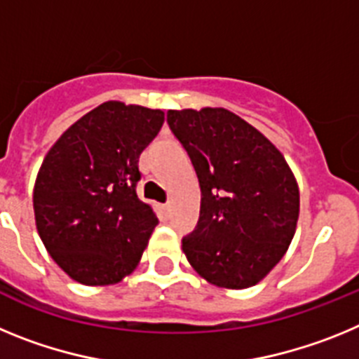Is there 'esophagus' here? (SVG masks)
Instances as JSON below:
<instances>
[{"label": "esophagus", "mask_w": 359, "mask_h": 359, "mask_svg": "<svg viewBox=\"0 0 359 359\" xmlns=\"http://www.w3.org/2000/svg\"><path fill=\"white\" fill-rule=\"evenodd\" d=\"M158 210H160V214L163 215V217H169L170 205L169 203H161V205H158Z\"/></svg>", "instance_id": "obj_1"}]
</instances>
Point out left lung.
Instances as JSON below:
<instances>
[{
	"mask_svg": "<svg viewBox=\"0 0 359 359\" xmlns=\"http://www.w3.org/2000/svg\"><path fill=\"white\" fill-rule=\"evenodd\" d=\"M170 131L189 152L201 187L196 230L182 241L187 261L217 287L255 286L290 248L300 192L286 158L224 107L169 109Z\"/></svg>",
	"mask_w": 359,
	"mask_h": 359,
	"instance_id": "left-lung-1",
	"label": "left lung"
}]
</instances>
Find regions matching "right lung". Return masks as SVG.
Segmentation results:
<instances>
[{
    "instance_id": "obj_1",
    "label": "right lung",
    "mask_w": 359,
    "mask_h": 359,
    "mask_svg": "<svg viewBox=\"0 0 359 359\" xmlns=\"http://www.w3.org/2000/svg\"><path fill=\"white\" fill-rule=\"evenodd\" d=\"M165 113L118 100L69 126L44 156L34 185L36 226L57 266L84 286H107L138 266L158 224L140 201V154Z\"/></svg>"
}]
</instances>
